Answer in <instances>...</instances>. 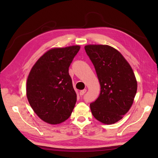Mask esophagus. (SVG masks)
I'll list each match as a JSON object with an SVG mask.
<instances>
[{"mask_svg": "<svg viewBox=\"0 0 158 158\" xmlns=\"http://www.w3.org/2000/svg\"><path fill=\"white\" fill-rule=\"evenodd\" d=\"M86 92V89H84V90H81V91L79 92V95H83L84 94V93Z\"/></svg>", "mask_w": 158, "mask_h": 158, "instance_id": "obj_1", "label": "esophagus"}]
</instances>
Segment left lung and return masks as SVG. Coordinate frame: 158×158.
I'll return each instance as SVG.
<instances>
[{
	"mask_svg": "<svg viewBox=\"0 0 158 158\" xmlns=\"http://www.w3.org/2000/svg\"><path fill=\"white\" fill-rule=\"evenodd\" d=\"M84 48L101 88L99 97L90 105V110L102 123L114 124L132 106L137 93V79L129 63L115 48L106 44H88Z\"/></svg>",
	"mask_w": 158,
	"mask_h": 158,
	"instance_id": "left-lung-1",
	"label": "left lung"
}]
</instances>
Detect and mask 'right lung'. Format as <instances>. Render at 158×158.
I'll return each mask as SVG.
<instances>
[{"mask_svg":"<svg viewBox=\"0 0 158 158\" xmlns=\"http://www.w3.org/2000/svg\"><path fill=\"white\" fill-rule=\"evenodd\" d=\"M79 45L52 48L36 61L26 82V96L35 113L49 124L65 121L77 102L69 67Z\"/></svg>","mask_w":158,"mask_h":158,"instance_id":"right-lung-1","label":"right lung"}]
</instances>
